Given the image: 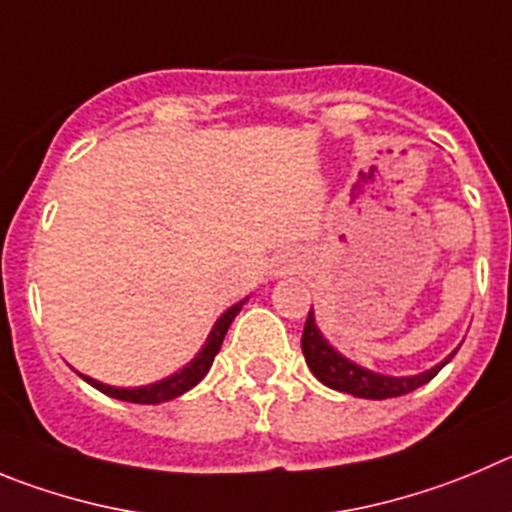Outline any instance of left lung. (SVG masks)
I'll use <instances>...</instances> for the list:
<instances>
[{
	"instance_id": "8db88e82",
	"label": "left lung",
	"mask_w": 512,
	"mask_h": 512,
	"mask_svg": "<svg viewBox=\"0 0 512 512\" xmlns=\"http://www.w3.org/2000/svg\"><path fill=\"white\" fill-rule=\"evenodd\" d=\"M300 346H303L305 364L313 371L315 379L321 381V384L331 386V389L343 391V394L358 396V399H391V396L409 394V391L419 389V386H424L427 381H432L434 376L442 371V366L450 364V358L455 356V353H450L442 364H437L434 369L417 376L376 374V371H369L364 369V366L348 361L346 356H341V353L323 338V333L315 326L313 308H310L308 321H305Z\"/></svg>"
}]
</instances>
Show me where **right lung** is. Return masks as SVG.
<instances>
[{"instance_id": "add662e5", "label": "right lung", "mask_w": 512, "mask_h": 512, "mask_svg": "<svg viewBox=\"0 0 512 512\" xmlns=\"http://www.w3.org/2000/svg\"><path fill=\"white\" fill-rule=\"evenodd\" d=\"M245 303H247V298L240 300V303H234L232 308L224 310V313L217 318V323H214L212 331H209L207 343L202 346V351L191 358L184 369L176 371V374H171V376H166V379L156 381V384L136 386V389H123V386L100 384V381L90 379V376H83V374L80 376H83L90 386H95L98 391H103V394L113 396V399H121V401H133V404H161V401L176 399V396H181L184 391H189L191 386H197L199 381L207 376V371L212 369L214 356H217L219 348H222L224 336H227V328L232 326L234 315L240 313L242 305Z\"/></svg>"}]
</instances>
